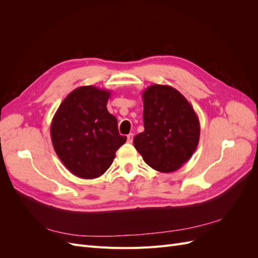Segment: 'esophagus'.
I'll list each match as a JSON object with an SVG mask.
<instances>
[{"instance_id":"1","label":"esophagus","mask_w":258,"mask_h":258,"mask_svg":"<svg viewBox=\"0 0 258 258\" xmlns=\"http://www.w3.org/2000/svg\"><path fill=\"white\" fill-rule=\"evenodd\" d=\"M127 141L128 143H132V141H134V134H129L127 136Z\"/></svg>"}]
</instances>
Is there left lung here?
<instances>
[{
	"label": "left lung",
	"mask_w": 258,
	"mask_h": 258,
	"mask_svg": "<svg viewBox=\"0 0 258 258\" xmlns=\"http://www.w3.org/2000/svg\"><path fill=\"white\" fill-rule=\"evenodd\" d=\"M142 97L144 131L134 139L136 150L153 169L173 172L198 146V116L182 93L171 86L151 85Z\"/></svg>",
	"instance_id": "1"
}]
</instances>
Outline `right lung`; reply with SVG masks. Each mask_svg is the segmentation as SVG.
<instances>
[{"mask_svg":"<svg viewBox=\"0 0 258 258\" xmlns=\"http://www.w3.org/2000/svg\"><path fill=\"white\" fill-rule=\"evenodd\" d=\"M110 97V90L82 86L69 93L52 118L54 152L70 172L81 178L102 175L127 141L106 108Z\"/></svg>","mask_w":258,"mask_h":258,"instance_id":"obj_1","label":"right lung"}]
</instances>
